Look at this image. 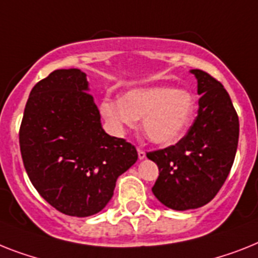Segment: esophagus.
Segmentation results:
<instances>
[{"instance_id": "1", "label": "esophagus", "mask_w": 258, "mask_h": 258, "mask_svg": "<svg viewBox=\"0 0 258 258\" xmlns=\"http://www.w3.org/2000/svg\"><path fill=\"white\" fill-rule=\"evenodd\" d=\"M146 158V153L144 152V150H141V149H138V159H145Z\"/></svg>"}]
</instances>
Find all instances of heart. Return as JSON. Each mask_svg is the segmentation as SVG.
Instances as JSON below:
<instances>
[{
	"instance_id": "b5f03b06",
	"label": "heart",
	"mask_w": 258,
	"mask_h": 258,
	"mask_svg": "<svg viewBox=\"0 0 258 258\" xmlns=\"http://www.w3.org/2000/svg\"><path fill=\"white\" fill-rule=\"evenodd\" d=\"M100 113L112 131L122 134L142 118V132L154 145L169 146L184 137L197 113L195 96L187 89L166 86L136 87L121 99H105Z\"/></svg>"
}]
</instances>
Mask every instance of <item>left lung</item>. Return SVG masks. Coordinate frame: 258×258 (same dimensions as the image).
<instances>
[{"mask_svg":"<svg viewBox=\"0 0 258 258\" xmlns=\"http://www.w3.org/2000/svg\"><path fill=\"white\" fill-rule=\"evenodd\" d=\"M190 72L201 95L192 126L174 146L148 153L159 169L153 194L175 211L199 208L214 199L231 171L239 142V117L228 92L207 72Z\"/></svg>","mask_w":258,"mask_h":258,"instance_id":"obj_1","label":"left lung"}]
</instances>
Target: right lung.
<instances>
[{
	"label": "right lung",
	"instance_id": "1",
	"mask_svg": "<svg viewBox=\"0 0 258 258\" xmlns=\"http://www.w3.org/2000/svg\"><path fill=\"white\" fill-rule=\"evenodd\" d=\"M19 146L35 190L68 216L87 218L113 197L117 178L136 163L137 150L103 129L78 68L55 70L30 92Z\"/></svg>",
	"mask_w": 258,
	"mask_h": 258
}]
</instances>
